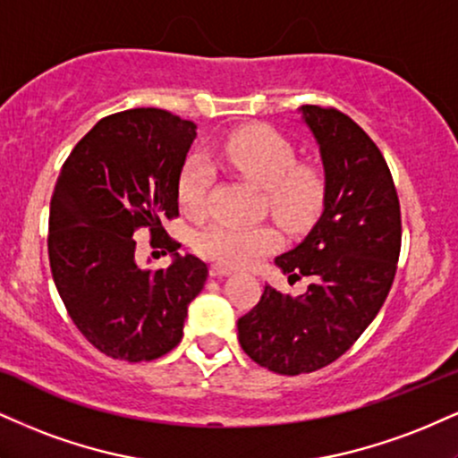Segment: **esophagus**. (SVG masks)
<instances>
[{
	"instance_id": "esophagus-1",
	"label": "esophagus",
	"mask_w": 458,
	"mask_h": 458,
	"mask_svg": "<svg viewBox=\"0 0 458 458\" xmlns=\"http://www.w3.org/2000/svg\"><path fill=\"white\" fill-rule=\"evenodd\" d=\"M234 271L228 267H222V264H213L211 268H208V275H211L213 279H222V277H228V275H233Z\"/></svg>"
}]
</instances>
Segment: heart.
<instances>
[{"label":"heart","mask_w":458,"mask_h":458,"mask_svg":"<svg viewBox=\"0 0 458 458\" xmlns=\"http://www.w3.org/2000/svg\"><path fill=\"white\" fill-rule=\"evenodd\" d=\"M215 156L225 168L264 190L267 205L290 233L310 228L324 200V185L311 168H294V148L277 131L253 125L230 134L215 147ZM211 168L202 159H190L179 174L176 196L191 217L205 213ZM279 236L271 225H234L215 222L194 236V250L225 267H251L275 250Z\"/></svg>","instance_id":"heart-1"}]
</instances>
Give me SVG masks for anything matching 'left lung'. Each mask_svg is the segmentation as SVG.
I'll use <instances>...</instances> for the list:
<instances>
[{"instance_id":"obj_1","label":"left lung","mask_w":458,"mask_h":458,"mask_svg":"<svg viewBox=\"0 0 458 458\" xmlns=\"http://www.w3.org/2000/svg\"><path fill=\"white\" fill-rule=\"evenodd\" d=\"M299 113L322 159V215L275 264L311 284L296 299L267 284L236 324L245 354L279 376L318 371L350 350L382 310L401 251L399 198L376 142L335 108Z\"/></svg>"}]
</instances>
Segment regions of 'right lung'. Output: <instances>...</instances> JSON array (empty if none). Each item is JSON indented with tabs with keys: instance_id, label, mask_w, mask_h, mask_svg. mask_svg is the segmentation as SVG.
Here are the masks:
<instances>
[{
	"instance_id": "add662e5",
	"label": "right lung",
	"mask_w": 458,
	"mask_h": 458,
	"mask_svg": "<svg viewBox=\"0 0 458 458\" xmlns=\"http://www.w3.org/2000/svg\"><path fill=\"white\" fill-rule=\"evenodd\" d=\"M194 139L196 123L168 110H123L98 121L59 173L48 217L53 282L76 328L110 358L140 362L173 350L205 288L207 264L181 256L170 236L159 240L170 267L148 272L133 258L136 229H151L155 242L164 219L179 215L176 185Z\"/></svg>"
}]
</instances>
